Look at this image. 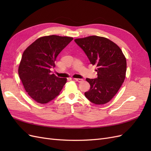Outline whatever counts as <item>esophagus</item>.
<instances>
[{"label": "esophagus", "mask_w": 151, "mask_h": 151, "mask_svg": "<svg viewBox=\"0 0 151 151\" xmlns=\"http://www.w3.org/2000/svg\"><path fill=\"white\" fill-rule=\"evenodd\" d=\"M74 80L76 81L77 82H79V83H81V82L83 81V79H78V78H76V79H74Z\"/></svg>", "instance_id": "obj_1"}]
</instances>
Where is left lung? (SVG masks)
Masks as SVG:
<instances>
[{
	"instance_id": "obj_1",
	"label": "left lung",
	"mask_w": 151,
	"mask_h": 151,
	"mask_svg": "<svg viewBox=\"0 0 151 151\" xmlns=\"http://www.w3.org/2000/svg\"><path fill=\"white\" fill-rule=\"evenodd\" d=\"M83 50L91 64L96 65V79H88L90 89L84 93L96 104L107 103L115 96L124 82L127 61L122 50L112 41L98 36L74 40Z\"/></svg>"
}]
</instances>
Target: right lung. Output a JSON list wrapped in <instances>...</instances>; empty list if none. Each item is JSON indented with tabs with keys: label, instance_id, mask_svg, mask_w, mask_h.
<instances>
[{
	"label": "right lung",
	"instance_id": "right-lung-1",
	"mask_svg": "<svg viewBox=\"0 0 151 151\" xmlns=\"http://www.w3.org/2000/svg\"><path fill=\"white\" fill-rule=\"evenodd\" d=\"M72 37L50 35L38 38L22 53L18 74L25 91L35 101L45 104L60 94L66 78L52 74L55 61Z\"/></svg>",
	"mask_w": 151,
	"mask_h": 151
}]
</instances>
